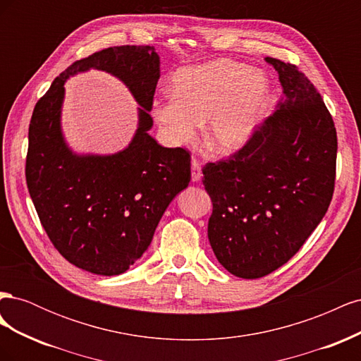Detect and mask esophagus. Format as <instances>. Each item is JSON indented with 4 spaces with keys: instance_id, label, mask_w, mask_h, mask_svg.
<instances>
[{
    "instance_id": "1",
    "label": "esophagus",
    "mask_w": 361,
    "mask_h": 361,
    "mask_svg": "<svg viewBox=\"0 0 361 361\" xmlns=\"http://www.w3.org/2000/svg\"><path fill=\"white\" fill-rule=\"evenodd\" d=\"M191 178L194 182H199L202 179V167L197 158L191 159Z\"/></svg>"
}]
</instances>
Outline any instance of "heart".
Returning a JSON list of instances; mask_svg holds the SVG:
<instances>
[{"instance_id": "1", "label": "heart", "mask_w": 361, "mask_h": 361, "mask_svg": "<svg viewBox=\"0 0 361 361\" xmlns=\"http://www.w3.org/2000/svg\"><path fill=\"white\" fill-rule=\"evenodd\" d=\"M267 92L260 72L238 61L214 60L176 72L171 94L155 99L152 113L169 143H192L206 120L204 146L215 154H232L253 133Z\"/></svg>"}]
</instances>
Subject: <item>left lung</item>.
<instances>
[{
    "instance_id": "8db88e82",
    "label": "left lung",
    "mask_w": 361,
    "mask_h": 361,
    "mask_svg": "<svg viewBox=\"0 0 361 361\" xmlns=\"http://www.w3.org/2000/svg\"><path fill=\"white\" fill-rule=\"evenodd\" d=\"M279 72L277 111L235 154L203 167L212 200L207 238L218 262L241 279L271 274L321 223L336 182L337 134L321 94L298 66Z\"/></svg>"
}]
</instances>
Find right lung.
I'll return each instance as SVG.
<instances>
[{
    "label": "right lung",
    "mask_w": 361,
    "mask_h": 361,
    "mask_svg": "<svg viewBox=\"0 0 361 361\" xmlns=\"http://www.w3.org/2000/svg\"><path fill=\"white\" fill-rule=\"evenodd\" d=\"M92 67L118 75L144 106L133 143L110 157L73 156L59 130L63 81ZM158 80L152 47L105 48L61 72L32 111L25 159L31 200L59 253L93 274L118 276L143 256L164 211L191 180L190 152L162 147L147 134Z\"/></svg>",
    "instance_id": "1"
}]
</instances>
